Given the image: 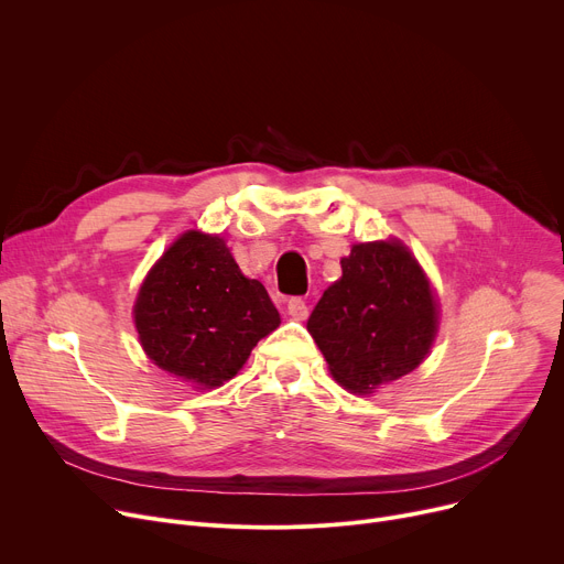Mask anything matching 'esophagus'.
Instances as JSON below:
<instances>
[{
    "mask_svg": "<svg viewBox=\"0 0 564 564\" xmlns=\"http://www.w3.org/2000/svg\"><path fill=\"white\" fill-rule=\"evenodd\" d=\"M288 315H292L294 319H306L308 317V306L302 297H292L288 300Z\"/></svg>",
    "mask_w": 564,
    "mask_h": 564,
    "instance_id": "obj_1",
    "label": "esophagus"
}]
</instances>
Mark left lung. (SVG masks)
<instances>
[{"label":"left lung","instance_id":"obj_1","mask_svg":"<svg viewBox=\"0 0 564 564\" xmlns=\"http://www.w3.org/2000/svg\"><path fill=\"white\" fill-rule=\"evenodd\" d=\"M340 267L306 329L338 383L372 393L421 366L436 334V302L400 242L354 245Z\"/></svg>","mask_w":564,"mask_h":564}]
</instances>
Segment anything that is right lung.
Returning a JSON list of instances; mask_svg holds the SVG:
<instances>
[{"mask_svg": "<svg viewBox=\"0 0 564 564\" xmlns=\"http://www.w3.org/2000/svg\"><path fill=\"white\" fill-rule=\"evenodd\" d=\"M264 285L247 279L221 237L185 232L143 281L134 324L151 361L196 387H221L279 327Z\"/></svg>", "mask_w": 564, "mask_h": 564, "instance_id": "right-lung-1", "label": "right lung"}]
</instances>
